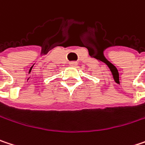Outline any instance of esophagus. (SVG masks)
Wrapping results in <instances>:
<instances>
[{"instance_id": "1", "label": "esophagus", "mask_w": 145, "mask_h": 145, "mask_svg": "<svg viewBox=\"0 0 145 145\" xmlns=\"http://www.w3.org/2000/svg\"><path fill=\"white\" fill-rule=\"evenodd\" d=\"M69 65H70L71 66H76V65H78V63H77L76 61H71V62L69 63Z\"/></svg>"}]
</instances>
